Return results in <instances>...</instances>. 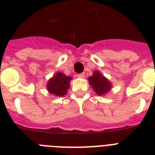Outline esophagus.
Instances as JSON below:
<instances>
[{
  "mask_svg": "<svg viewBox=\"0 0 155 155\" xmlns=\"http://www.w3.org/2000/svg\"><path fill=\"white\" fill-rule=\"evenodd\" d=\"M84 77V74L82 73V74H78V78H83Z\"/></svg>",
  "mask_w": 155,
  "mask_h": 155,
  "instance_id": "obj_1",
  "label": "esophagus"
}]
</instances>
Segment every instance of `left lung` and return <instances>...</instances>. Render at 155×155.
<instances>
[{
  "label": "left lung",
  "mask_w": 155,
  "mask_h": 155,
  "mask_svg": "<svg viewBox=\"0 0 155 155\" xmlns=\"http://www.w3.org/2000/svg\"><path fill=\"white\" fill-rule=\"evenodd\" d=\"M89 84L98 95H105L112 88V83L98 71H94L92 76L87 78Z\"/></svg>",
  "instance_id": "left-lung-1"
}]
</instances>
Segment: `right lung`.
<instances>
[{"label": "right lung", "instance_id": "obj_1", "mask_svg": "<svg viewBox=\"0 0 155 155\" xmlns=\"http://www.w3.org/2000/svg\"><path fill=\"white\" fill-rule=\"evenodd\" d=\"M71 80V76H67L62 72H57L48 81L46 84L48 92L57 97L64 96L70 88Z\"/></svg>", "mask_w": 155, "mask_h": 155}]
</instances>
